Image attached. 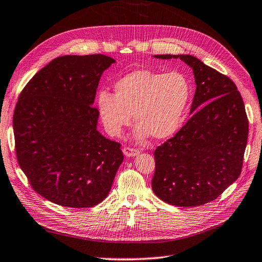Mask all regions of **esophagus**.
I'll return each mask as SVG.
<instances>
[{
  "instance_id": "1",
  "label": "esophagus",
  "mask_w": 262,
  "mask_h": 262,
  "mask_svg": "<svg viewBox=\"0 0 262 262\" xmlns=\"http://www.w3.org/2000/svg\"><path fill=\"white\" fill-rule=\"evenodd\" d=\"M123 154L126 157H135L137 155H139V150L135 148H130V147H124L123 148Z\"/></svg>"
}]
</instances>
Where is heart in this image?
<instances>
[{"label":"heart","instance_id":"b5f03b06","mask_svg":"<svg viewBox=\"0 0 262 262\" xmlns=\"http://www.w3.org/2000/svg\"><path fill=\"white\" fill-rule=\"evenodd\" d=\"M115 94L100 92L97 106L111 135H120L132 121L138 123L136 137L166 139L182 122L191 96V82L184 73L140 69L117 80Z\"/></svg>","mask_w":262,"mask_h":262}]
</instances>
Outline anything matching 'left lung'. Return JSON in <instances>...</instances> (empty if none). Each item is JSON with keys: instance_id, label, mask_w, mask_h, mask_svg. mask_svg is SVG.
<instances>
[{"instance_id": "left-lung-1", "label": "left lung", "mask_w": 262, "mask_h": 262, "mask_svg": "<svg viewBox=\"0 0 262 262\" xmlns=\"http://www.w3.org/2000/svg\"><path fill=\"white\" fill-rule=\"evenodd\" d=\"M180 58L193 70L192 116L176 135L156 148L152 191L178 207H195L218 198L241 174L249 122L241 94L231 79L192 55Z\"/></svg>"}]
</instances>
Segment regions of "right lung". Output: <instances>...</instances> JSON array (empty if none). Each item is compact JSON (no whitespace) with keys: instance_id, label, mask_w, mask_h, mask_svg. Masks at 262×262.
<instances>
[{"instance_id":"1","label":"right lung","mask_w":262,"mask_h":262,"mask_svg":"<svg viewBox=\"0 0 262 262\" xmlns=\"http://www.w3.org/2000/svg\"><path fill=\"white\" fill-rule=\"evenodd\" d=\"M115 63L101 54L51 61L21 92L13 114L20 168L42 198L68 208L98 205L123 162L119 142L97 130L101 74Z\"/></svg>"}]
</instances>
